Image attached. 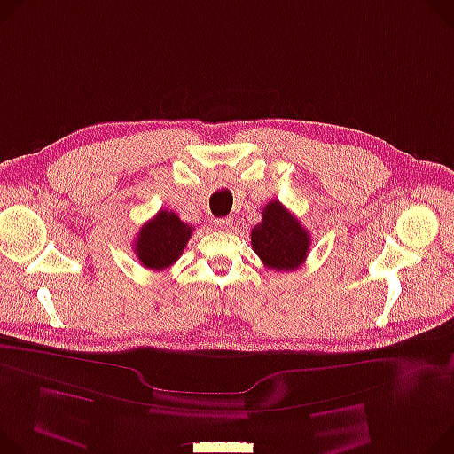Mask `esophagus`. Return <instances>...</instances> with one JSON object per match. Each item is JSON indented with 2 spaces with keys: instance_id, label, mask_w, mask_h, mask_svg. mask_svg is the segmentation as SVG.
Instances as JSON below:
<instances>
[{
  "instance_id": "obj_1",
  "label": "esophagus",
  "mask_w": 454,
  "mask_h": 454,
  "mask_svg": "<svg viewBox=\"0 0 454 454\" xmlns=\"http://www.w3.org/2000/svg\"><path fill=\"white\" fill-rule=\"evenodd\" d=\"M215 226H217V230H228V228H231V219L230 217L215 219Z\"/></svg>"
}]
</instances>
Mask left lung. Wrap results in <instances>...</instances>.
Wrapping results in <instances>:
<instances>
[{
	"label": "left lung",
	"mask_w": 454,
	"mask_h": 454,
	"mask_svg": "<svg viewBox=\"0 0 454 454\" xmlns=\"http://www.w3.org/2000/svg\"><path fill=\"white\" fill-rule=\"evenodd\" d=\"M309 242V233L277 199L264 206L262 221L252 230L254 252L266 268L275 271H292L302 266Z\"/></svg>",
	"instance_id": "obj_1"
}]
</instances>
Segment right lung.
<instances>
[{
	"label": "right lung",
	"instance_id": "obj_1",
	"mask_svg": "<svg viewBox=\"0 0 454 454\" xmlns=\"http://www.w3.org/2000/svg\"><path fill=\"white\" fill-rule=\"evenodd\" d=\"M193 226L183 223L177 214L160 210L153 219L141 226L136 239V255L139 262L153 271L170 268L186 248Z\"/></svg>",
	"mask_w": 454,
	"mask_h": 454
}]
</instances>
